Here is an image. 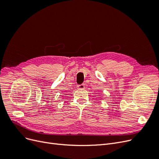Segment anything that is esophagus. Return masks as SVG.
Instances as JSON below:
<instances>
[{
  "instance_id": "1",
  "label": "esophagus",
  "mask_w": 159,
  "mask_h": 159,
  "mask_svg": "<svg viewBox=\"0 0 159 159\" xmlns=\"http://www.w3.org/2000/svg\"><path fill=\"white\" fill-rule=\"evenodd\" d=\"M78 88L80 89H82L85 88V85L84 84H81V85H78Z\"/></svg>"
}]
</instances>
